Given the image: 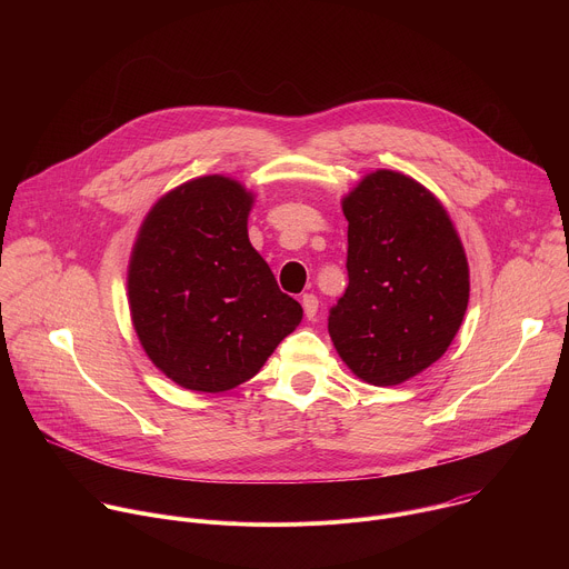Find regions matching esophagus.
Segmentation results:
<instances>
[{
    "label": "esophagus",
    "instance_id": "1",
    "mask_svg": "<svg viewBox=\"0 0 569 569\" xmlns=\"http://www.w3.org/2000/svg\"><path fill=\"white\" fill-rule=\"evenodd\" d=\"M301 306H303V312L308 319H315L317 317V308H319V299L315 295H303L301 297Z\"/></svg>",
    "mask_w": 569,
    "mask_h": 569
}]
</instances>
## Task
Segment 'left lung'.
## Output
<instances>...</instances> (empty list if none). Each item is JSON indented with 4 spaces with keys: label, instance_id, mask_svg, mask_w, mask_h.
<instances>
[{
    "label": "left lung",
    "instance_id": "left-lung-1",
    "mask_svg": "<svg viewBox=\"0 0 569 569\" xmlns=\"http://www.w3.org/2000/svg\"><path fill=\"white\" fill-rule=\"evenodd\" d=\"M349 286L329 333L349 369L387 387L437 362L468 306V263L441 202L408 176L376 171L342 202Z\"/></svg>",
    "mask_w": 569,
    "mask_h": 569
}]
</instances>
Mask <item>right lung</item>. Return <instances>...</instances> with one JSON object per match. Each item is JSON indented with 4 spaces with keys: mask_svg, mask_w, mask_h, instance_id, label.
<instances>
[{
    "mask_svg": "<svg viewBox=\"0 0 569 569\" xmlns=\"http://www.w3.org/2000/svg\"><path fill=\"white\" fill-rule=\"evenodd\" d=\"M252 193L220 176L191 180L146 216L128 272L148 358L193 391L257 376L303 317L248 238Z\"/></svg>",
    "mask_w": 569,
    "mask_h": 569,
    "instance_id": "obj_1",
    "label": "right lung"
}]
</instances>
